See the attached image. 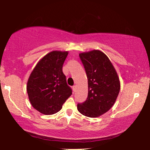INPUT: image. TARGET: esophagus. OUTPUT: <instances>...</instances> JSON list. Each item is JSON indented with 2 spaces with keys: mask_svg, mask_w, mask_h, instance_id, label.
Here are the masks:
<instances>
[{
  "mask_svg": "<svg viewBox=\"0 0 150 150\" xmlns=\"http://www.w3.org/2000/svg\"><path fill=\"white\" fill-rule=\"evenodd\" d=\"M72 89H73V91H76V86L74 85L73 87H72Z\"/></svg>",
  "mask_w": 150,
  "mask_h": 150,
  "instance_id": "1",
  "label": "esophagus"
}]
</instances>
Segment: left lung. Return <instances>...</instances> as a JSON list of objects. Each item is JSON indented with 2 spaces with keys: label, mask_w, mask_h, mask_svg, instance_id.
<instances>
[{
  "label": "left lung",
  "mask_w": 150,
  "mask_h": 150,
  "mask_svg": "<svg viewBox=\"0 0 150 150\" xmlns=\"http://www.w3.org/2000/svg\"><path fill=\"white\" fill-rule=\"evenodd\" d=\"M79 57L88 79L87 100L78 104V110L89 117H98L108 111L115 102L120 81L111 61L103 52L93 50Z\"/></svg>",
  "instance_id": "obj_1"
}]
</instances>
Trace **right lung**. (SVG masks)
Returning a JSON list of instances; mask_svg holds the SVG:
<instances>
[{"label":"right lung","instance_id":"1","mask_svg":"<svg viewBox=\"0 0 150 150\" xmlns=\"http://www.w3.org/2000/svg\"><path fill=\"white\" fill-rule=\"evenodd\" d=\"M68 51L54 50L43 57L30 73L26 91L35 109L44 115H52L62 108L71 95L63 65Z\"/></svg>","mask_w":150,"mask_h":150}]
</instances>
